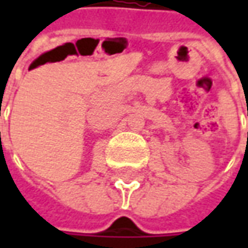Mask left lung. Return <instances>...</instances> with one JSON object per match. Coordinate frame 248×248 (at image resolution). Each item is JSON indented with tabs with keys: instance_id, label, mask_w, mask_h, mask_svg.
<instances>
[{
	"instance_id": "left-lung-1",
	"label": "left lung",
	"mask_w": 248,
	"mask_h": 248,
	"mask_svg": "<svg viewBox=\"0 0 248 248\" xmlns=\"http://www.w3.org/2000/svg\"><path fill=\"white\" fill-rule=\"evenodd\" d=\"M247 116H248V111H247ZM247 137H248V134H247Z\"/></svg>"
}]
</instances>
